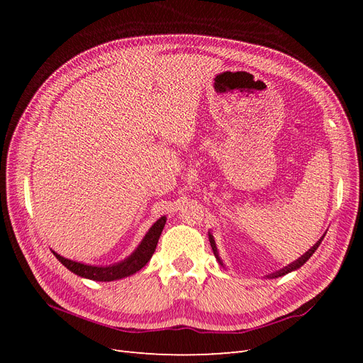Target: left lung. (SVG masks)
I'll return each instance as SVG.
<instances>
[{
    "label": "left lung",
    "instance_id": "8db88e82",
    "mask_svg": "<svg viewBox=\"0 0 363 363\" xmlns=\"http://www.w3.org/2000/svg\"><path fill=\"white\" fill-rule=\"evenodd\" d=\"M325 236V235H324ZM324 236L318 240V242L311 248V250H307L304 255L301 256V257H298L296 260H294L292 263H289L288 267H284V268H281V269H279V271H276V272H272V274H268L267 276V279H277V277H281V276H286V274H289V272H292V271H296L298 268H301L304 263L311 259V256L313 255V252L316 251V248L320 247V244L323 242V239H324ZM208 240H211V245H212V250H213V255H215V257H216V260L219 262V265L221 267H225L224 263H223V260H221V257H219V252H218V248H216V242H215V238H213V235L208 232Z\"/></svg>",
    "mask_w": 363,
    "mask_h": 363
}]
</instances>
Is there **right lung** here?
<instances>
[{"mask_svg":"<svg viewBox=\"0 0 363 363\" xmlns=\"http://www.w3.org/2000/svg\"><path fill=\"white\" fill-rule=\"evenodd\" d=\"M167 224V216L159 218L157 221L150 227L147 235L144 239L140 240V244L138 248L131 252L128 257L124 260H121L118 263H112V265H89V263H82V262H75L71 259L63 257L57 255L56 251H52V255L59 259L62 265L67 267L71 272L77 274L83 279H89L95 281H113V280H121L128 276H133L139 269L144 268L147 263L150 262L151 256L155 255L159 238L162 235V230Z\"/></svg>","mask_w":363,"mask_h":363,"instance_id":"add662e5","label":"right lung"}]
</instances>
